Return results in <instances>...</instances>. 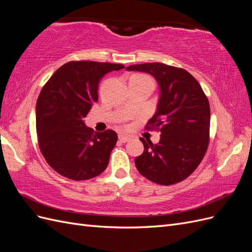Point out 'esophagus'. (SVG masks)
Returning <instances> with one entry per match:
<instances>
[{"instance_id": "1", "label": "esophagus", "mask_w": 252, "mask_h": 252, "mask_svg": "<svg viewBox=\"0 0 252 252\" xmlns=\"http://www.w3.org/2000/svg\"><path fill=\"white\" fill-rule=\"evenodd\" d=\"M119 140H120L122 143H126V142H128L129 140H130V138H129L128 135H125V134H120V135H119Z\"/></svg>"}]
</instances>
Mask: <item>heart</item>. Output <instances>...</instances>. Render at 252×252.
I'll list each match as a JSON object with an SVG mask.
<instances>
[{
    "instance_id": "obj_1",
    "label": "heart",
    "mask_w": 252,
    "mask_h": 252,
    "mask_svg": "<svg viewBox=\"0 0 252 252\" xmlns=\"http://www.w3.org/2000/svg\"><path fill=\"white\" fill-rule=\"evenodd\" d=\"M134 77H145V75H142V74H138V75H134Z\"/></svg>"
}]
</instances>
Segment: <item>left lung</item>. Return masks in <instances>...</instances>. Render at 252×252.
<instances>
[{"instance_id": "obj_1", "label": "left lung", "mask_w": 252, "mask_h": 252, "mask_svg": "<svg viewBox=\"0 0 252 252\" xmlns=\"http://www.w3.org/2000/svg\"><path fill=\"white\" fill-rule=\"evenodd\" d=\"M128 71L152 75L159 95L147 129L159 128L158 144L141 142L144 152L136 157V169L149 181L171 185L185 180L200 165L209 142L210 107L207 96L191 74L163 63L131 65Z\"/></svg>"}]
</instances>
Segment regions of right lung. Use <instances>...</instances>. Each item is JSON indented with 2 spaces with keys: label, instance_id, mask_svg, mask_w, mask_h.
Listing matches in <instances>:
<instances>
[{
  "label": "right lung",
  "instance_id": "1",
  "mask_svg": "<svg viewBox=\"0 0 252 252\" xmlns=\"http://www.w3.org/2000/svg\"><path fill=\"white\" fill-rule=\"evenodd\" d=\"M122 64L74 61L52 74L37 97L36 133L42 155L58 173L74 181L101 174L109 163L118 135L94 132L84 118L97 101L98 83Z\"/></svg>",
  "mask_w": 252,
  "mask_h": 252
}]
</instances>
